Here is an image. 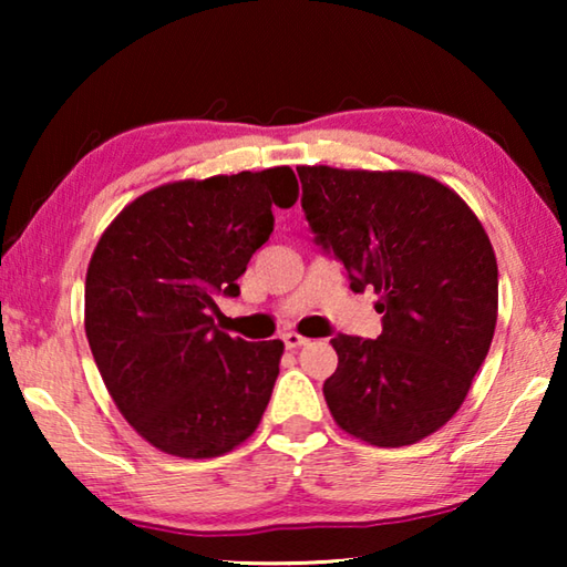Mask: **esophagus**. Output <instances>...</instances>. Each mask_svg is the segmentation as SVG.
<instances>
[{
  "mask_svg": "<svg viewBox=\"0 0 567 567\" xmlns=\"http://www.w3.org/2000/svg\"><path fill=\"white\" fill-rule=\"evenodd\" d=\"M282 342H285V348H302V344H307V338H302V334H297V332H285L282 334Z\"/></svg>",
  "mask_w": 567,
  "mask_h": 567,
  "instance_id": "1",
  "label": "esophagus"
}]
</instances>
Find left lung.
Segmentation results:
<instances>
[{
  "mask_svg": "<svg viewBox=\"0 0 567 567\" xmlns=\"http://www.w3.org/2000/svg\"><path fill=\"white\" fill-rule=\"evenodd\" d=\"M315 245L354 292L375 290L378 340L338 332L322 392L338 425L402 447L455 415L491 350L497 262L463 199L415 172L297 167Z\"/></svg>",
  "mask_w": 567,
  "mask_h": 567,
  "instance_id": "1",
  "label": "left lung"
}]
</instances>
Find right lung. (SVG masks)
Segmentation results:
<instances>
[{
  "label": "right lung",
  "mask_w": 567,
  "mask_h": 567,
  "mask_svg": "<svg viewBox=\"0 0 567 567\" xmlns=\"http://www.w3.org/2000/svg\"><path fill=\"white\" fill-rule=\"evenodd\" d=\"M290 167L172 182L134 199L94 249L84 330L114 405L179 457H217L255 433L280 375V340H233L217 297H237L270 239L272 205L292 207Z\"/></svg>",
  "instance_id": "1"
}]
</instances>
